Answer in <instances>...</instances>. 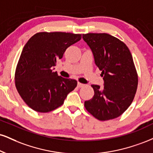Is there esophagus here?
Instances as JSON below:
<instances>
[{"label": "esophagus", "mask_w": 153, "mask_h": 153, "mask_svg": "<svg viewBox=\"0 0 153 153\" xmlns=\"http://www.w3.org/2000/svg\"><path fill=\"white\" fill-rule=\"evenodd\" d=\"M85 85L84 84H82V83H81V82H78V88H81V87H83V86Z\"/></svg>", "instance_id": "34e87169"}]
</instances>
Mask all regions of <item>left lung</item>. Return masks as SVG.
Wrapping results in <instances>:
<instances>
[{
    "label": "left lung",
    "instance_id": "8db88e82",
    "mask_svg": "<svg viewBox=\"0 0 153 153\" xmlns=\"http://www.w3.org/2000/svg\"><path fill=\"white\" fill-rule=\"evenodd\" d=\"M82 38L91 48L95 65L102 71L104 88L92 85L94 96L85 101V109L99 120L119 117L131 105L138 78L130 50L108 33H87Z\"/></svg>",
    "mask_w": 153,
    "mask_h": 153
}]
</instances>
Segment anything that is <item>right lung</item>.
Segmentation results:
<instances>
[{"label":"right lung","mask_w":153,"mask_h":153,"mask_svg":"<svg viewBox=\"0 0 153 153\" xmlns=\"http://www.w3.org/2000/svg\"><path fill=\"white\" fill-rule=\"evenodd\" d=\"M81 39V34L40 32L24 46L15 73L16 89L24 102L39 113H48L63 104L77 81L53 71L69 46Z\"/></svg>","instance_id":"obj_1"}]
</instances>
